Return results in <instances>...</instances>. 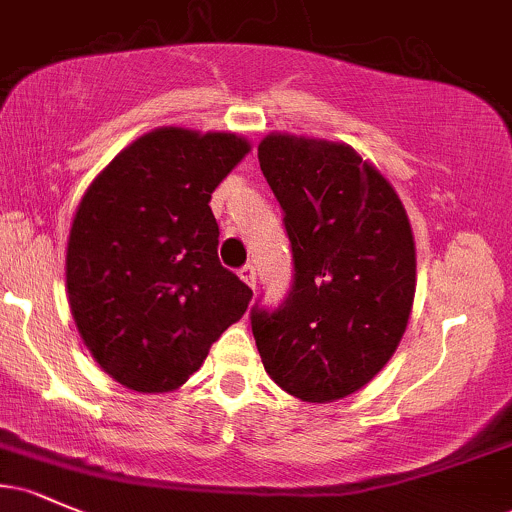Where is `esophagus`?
Returning a JSON list of instances; mask_svg holds the SVG:
<instances>
[{
  "label": "esophagus",
  "mask_w": 512,
  "mask_h": 512,
  "mask_svg": "<svg viewBox=\"0 0 512 512\" xmlns=\"http://www.w3.org/2000/svg\"><path fill=\"white\" fill-rule=\"evenodd\" d=\"M238 276L245 281V284L250 286V289H255V284H257V272H255V267H252V264H243V267L238 269Z\"/></svg>",
  "instance_id": "esophagus-1"
}]
</instances>
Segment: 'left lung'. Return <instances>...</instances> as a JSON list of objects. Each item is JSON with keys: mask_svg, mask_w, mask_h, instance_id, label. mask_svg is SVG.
<instances>
[{"mask_svg": "<svg viewBox=\"0 0 512 512\" xmlns=\"http://www.w3.org/2000/svg\"><path fill=\"white\" fill-rule=\"evenodd\" d=\"M260 168L284 209L293 284L255 305L264 370L303 402L361 390L395 354L416 291V250L397 192L351 146L269 134Z\"/></svg>", "mask_w": 512, "mask_h": 512, "instance_id": "obj_1", "label": "left lung"}]
</instances>
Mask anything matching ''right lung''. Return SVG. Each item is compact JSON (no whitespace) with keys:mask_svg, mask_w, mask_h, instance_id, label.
<instances>
[{"mask_svg":"<svg viewBox=\"0 0 512 512\" xmlns=\"http://www.w3.org/2000/svg\"><path fill=\"white\" fill-rule=\"evenodd\" d=\"M250 144L231 132L161 127L88 185L67 243V293L81 339L110 378L170 392L252 298L219 262L211 192Z\"/></svg>","mask_w":512,"mask_h":512,"instance_id":"obj_1","label":"right lung"}]
</instances>
